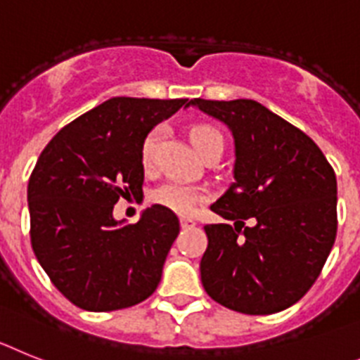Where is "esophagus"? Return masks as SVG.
<instances>
[{"mask_svg": "<svg viewBox=\"0 0 360 360\" xmlns=\"http://www.w3.org/2000/svg\"><path fill=\"white\" fill-rule=\"evenodd\" d=\"M195 226V221L192 219H181V228H193Z\"/></svg>", "mask_w": 360, "mask_h": 360, "instance_id": "1", "label": "esophagus"}]
</instances>
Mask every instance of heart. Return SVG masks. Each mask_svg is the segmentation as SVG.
<instances>
[{
    "label": "heart",
    "instance_id": "b5f03b06",
    "mask_svg": "<svg viewBox=\"0 0 360 360\" xmlns=\"http://www.w3.org/2000/svg\"><path fill=\"white\" fill-rule=\"evenodd\" d=\"M161 132L159 130H152L148 136L145 137V141L141 145V165L145 170H152L155 165V155H158V145ZM190 141L195 146L199 154H202L212 143L223 141V136L217 128L210 127V124H195L190 128ZM206 193L205 190L195 188V186H188L179 181H168V183L161 184L152 192V201L155 205H161L168 210L176 212L179 215H192L201 202H205Z\"/></svg>",
    "mask_w": 360,
    "mask_h": 360
}]
</instances>
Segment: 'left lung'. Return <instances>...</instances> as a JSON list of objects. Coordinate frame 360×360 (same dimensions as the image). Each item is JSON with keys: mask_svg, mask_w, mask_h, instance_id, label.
<instances>
[{"mask_svg": "<svg viewBox=\"0 0 360 360\" xmlns=\"http://www.w3.org/2000/svg\"><path fill=\"white\" fill-rule=\"evenodd\" d=\"M190 105L223 121L236 143V183L210 206L236 223L205 226L202 286L240 314L286 310L311 288L335 243V172L302 130L254 99Z\"/></svg>", "mask_w": 360, "mask_h": 360, "instance_id": "1", "label": "left lung"}]
</instances>
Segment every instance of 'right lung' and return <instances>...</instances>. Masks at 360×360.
I'll list each match as a JSON object with an SVG mask.
<instances>
[{
	"mask_svg": "<svg viewBox=\"0 0 360 360\" xmlns=\"http://www.w3.org/2000/svg\"><path fill=\"white\" fill-rule=\"evenodd\" d=\"M188 99L112 98L61 128L29 179L30 243L72 304L112 311L158 288L179 219L152 205L136 224L115 221L120 198L143 193L141 145Z\"/></svg>",
	"mask_w": 360,
	"mask_h": 360,
	"instance_id": "obj_1",
	"label": "right lung"
}]
</instances>
